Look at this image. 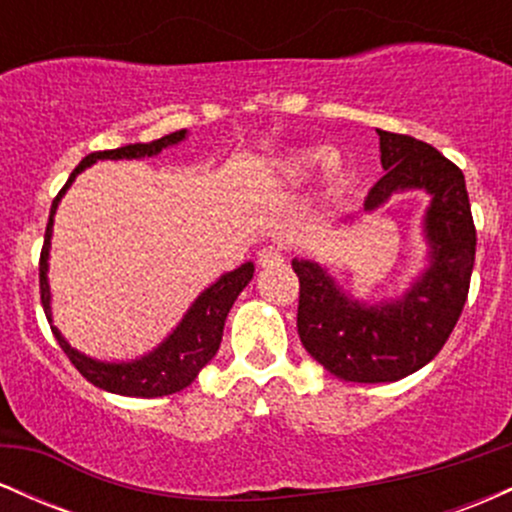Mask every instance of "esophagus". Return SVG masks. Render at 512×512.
Returning <instances> with one entry per match:
<instances>
[{
  "label": "esophagus",
  "mask_w": 512,
  "mask_h": 512,
  "mask_svg": "<svg viewBox=\"0 0 512 512\" xmlns=\"http://www.w3.org/2000/svg\"><path fill=\"white\" fill-rule=\"evenodd\" d=\"M257 262H260V267L264 269H272V267H279V264H284V252L279 248H274V245H267V248H262L257 252Z\"/></svg>",
  "instance_id": "34e87169"
}]
</instances>
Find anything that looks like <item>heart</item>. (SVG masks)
<instances>
[{
	"mask_svg": "<svg viewBox=\"0 0 512 512\" xmlns=\"http://www.w3.org/2000/svg\"><path fill=\"white\" fill-rule=\"evenodd\" d=\"M317 163H322V173H325L327 180H337L339 173H342V163L339 158L330 154L325 156V151L320 149H303V151H293V154H286L281 158H276L274 163V175L281 182H301L313 173V168Z\"/></svg>",
	"mask_w": 512,
	"mask_h": 512,
	"instance_id": "heart-1",
	"label": "heart"
}]
</instances>
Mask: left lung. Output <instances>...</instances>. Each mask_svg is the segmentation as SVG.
I'll return each instance as SVG.
<instances>
[{"mask_svg":"<svg viewBox=\"0 0 512 512\" xmlns=\"http://www.w3.org/2000/svg\"><path fill=\"white\" fill-rule=\"evenodd\" d=\"M385 175L368 192L373 211L392 195L424 190L426 269L399 298L366 303L315 260H293L301 281L298 337L310 356L346 383H395L424 368L448 342L472 279L477 231L462 170L431 144L378 129Z\"/></svg>","mask_w":512,"mask_h":512,"instance_id":"8db88e82","label":"left lung"}]
</instances>
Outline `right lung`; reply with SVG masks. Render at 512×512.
I'll use <instances>...</instances> for the list:
<instances>
[{
	"label": "right lung",
	"instance_id": "add662e5",
	"mask_svg": "<svg viewBox=\"0 0 512 512\" xmlns=\"http://www.w3.org/2000/svg\"><path fill=\"white\" fill-rule=\"evenodd\" d=\"M187 139V129L180 132L166 134V137L156 139L149 144H129L120 146L113 151H96V154H88L79 166L74 168V173L69 175L67 185L62 187L60 195L55 197L50 209V221L48 231H45V245L40 252V301H43V310L48 315V322L52 327V334L60 342L62 351L69 356V361L74 363L76 370L96 387H101L105 392H115V395L125 397H163L173 395V392L185 390L187 385H192V380L197 378L199 370H202L211 358L216 356L221 346L223 337V325H226L228 310L233 308L240 291L250 284L252 274H255V264L245 262L240 264L233 272L221 274L209 289H204L195 298V303L187 308V313L182 315L173 332L156 346L154 351H149L146 356L134 358V361H98L81 351H76L67 339L62 337V332L52 325V305H50V284H48V257H50V238H52V223H55V211L60 207V199L64 192L69 190V185L76 180V175L88 166H93L96 161H132V158H151L158 156L168 146H175Z\"/></svg>",
	"mask_w": 512,
	"mask_h": 512
}]
</instances>
